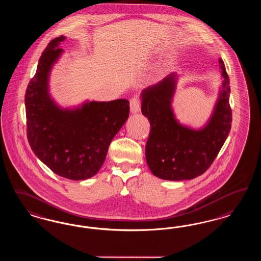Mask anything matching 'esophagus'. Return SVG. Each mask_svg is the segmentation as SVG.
Here are the masks:
<instances>
[{"mask_svg":"<svg viewBox=\"0 0 261 261\" xmlns=\"http://www.w3.org/2000/svg\"><path fill=\"white\" fill-rule=\"evenodd\" d=\"M141 105H142V101H141L140 97L139 96H133L130 99V110H131V113H133V114L139 113L141 111Z\"/></svg>","mask_w":261,"mask_h":261,"instance_id":"1","label":"esophagus"}]
</instances>
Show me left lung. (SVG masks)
Wrapping results in <instances>:
<instances>
[{
    "mask_svg": "<svg viewBox=\"0 0 261 261\" xmlns=\"http://www.w3.org/2000/svg\"><path fill=\"white\" fill-rule=\"evenodd\" d=\"M219 65L223 90L208 124L198 131L181 126L175 119L171 109L174 74L143 91L142 113L150 123L146 159L154 176L168 180L191 179L204 174L218 156L232 122L229 76L222 59Z\"/></svg>",
    "mask_w": 261,
    "mask_h": 261,
    "instance_id": "1",
    "label": "left lung"
}]
</instances>
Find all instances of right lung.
Listing matches in <instances>:
<instances>
[{
  "label": "right lung",
  "mask_w": 261,
  "mask_h": 261,
  "mask_svg": "<svg viewBox=\"0 0 261 261\" xmlns=\"http://www.w3.org/2000/svg\"><path fill=\"white\" fill-rule=\"evenodd\" d=\"M65 38L49 42L25 94L27 138L34 153L55 174L73 180L93 177L104 163L110 144L129 116V102H90L64 111L53 103L47 81Z\"/></svg>",
  "instance_id": "obj_1"
}]
</instances>
